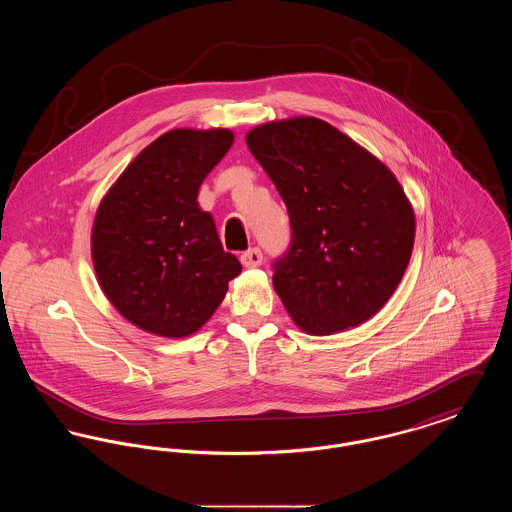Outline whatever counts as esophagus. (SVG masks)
<instances>
[{"label": "esophagus", "mask_w": 512, "mask_h": 512, "mask_svg": "<svg viewBox=\"0 0 512 512\" xmlns=\"http://www.w3.org/2000/svg\"><path fill=\"white\" fill-rule=\"evenodd\" d=\"M240 259H242V265H244L245 268L259 267V265L263 263V253H261V249L253 247V249L245 251Z\"/></svg>", "instance_id": "esophagus-1"}]
</instances>
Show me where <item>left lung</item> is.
Instances as JSON below:
<instances>
[{
  "label": "left lung",
  "mask_w": 512,
  "mask_h": 512,
  "mask_svg": "<svg viewBox=\"0 0 512 512\" xmlns=\"http://www.w3.org/2000/svg\"><path fill=\"white\" fill-rule=\"evenodd\" d=\"M245 144L292 220L272 284L295 326L332 336L374 317L413 253L414 209L395 174L315 117L259 124Z\"/></svg>",
  "instance_id": "8db88e82"
}]
</instances>
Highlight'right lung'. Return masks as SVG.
Instances as JSON below:
<instances>
[{"instance_id": "1", "label": "right lung", "mask_w": 512, "mask_h": 512, "mask_svg": "<svg viewBox=\"0 0 512 512\" xmlns=\"http://www.w3.org/2000/svg\"><path fill=\"white\" fill-rule=\"evenodd\" d=\"M234 144L228 128H174L144 147L101 197L92 224L99 288L147 334L186 338L219 309L242 265L197 194Z\"/></svg>"}]
</instances>
